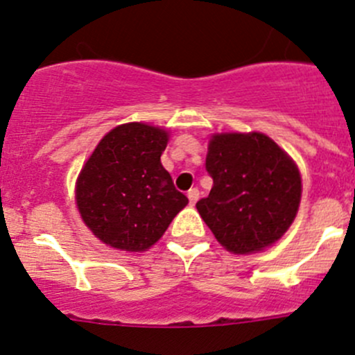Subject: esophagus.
<instances>
[{
    "instance_id": "esophagus-1",
    "label": "esophagus",
    "mask_w": 355,
    "mask_h": 355,
    "mask_svg": "<svg viewBox=\"0 0 355 355\" xmlns=\"http://www.w3.org/2000/svg\"><path fill=\"white\" fill-rule=\"evenodd\" d=\"M187 198H189V200H191V204H196L198 202V199H199V189H191V191L187 192Z\"/></svg>"
}]
</instances>
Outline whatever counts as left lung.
I'll return each mask as SVG.
<instances>
[{"label": "left lung", "instance_id": "left-lung-1", "mask_svg": "<svg viewBox=\"0 0 355 355\" xmlns=\"http://www.w3.org/2000/svg\"><path fill=\"white\" fill-rule=\"evenodd\" d=\"M206 170L213 189L196 207L225 249L259 252L288 230L302 184L297 164L273 139L259 132L213 135Z\"/></svg>", "mask_w": 355, "mask_h": 355}]
</instances>
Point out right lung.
<instances>
[{"label": "right lung", "mask_w": 355, "mask_h": 355, "mask_svg": "<svg viewBox=\"0 0 355 355\" xmlns=\"http://www.w3.org/2000/svg\"><path fill=\"white\" fill-rule=\"evenodd\" d=\"M168 132L123 123L108 132L82 168L78 213L106 245L139 252L155 245L189 204L161 164Z\"/></svg>", "instance_id": "add662e5"}]
</instances>
